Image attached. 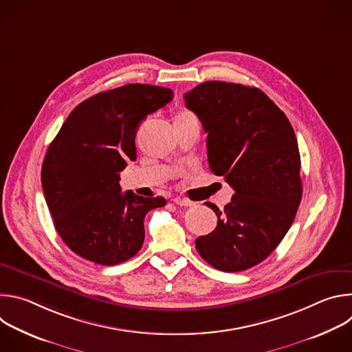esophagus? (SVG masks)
<instances>
[{
    "instance_id": "esophagus-1",
    "label": "esophagus",
    "mask_w": 352,
    "mask_h": 352,
    "mask_svg": "<svg viewBox=\"0 0 352 352\" xmlns=\"http://www.w3.org/2000/svg\"><path fill=\"white\" fill-rule=\"evenodd\" d=\"M174 204L178 206H193L195 205V202H192V200L185 199V197H175Z\"/></svg>"
}]
</instances>
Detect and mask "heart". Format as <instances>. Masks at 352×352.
Wrapping results in <instances>:
<instances>
[{"mask_svg": "<svg viewBox=\"0 0 352 352\" xmlns=\"http://www.w3.org/2000/svg\"><path fill=\"white\" fill-rule=\"evenodd\" d=\"M188 117H193L192 114H189V113H179L177 117H175V120H182V118H188ZM174 120V121H175Z\"/></svg>", "mask_w": 352, "mask_h": 352, "instance_id": "1", "label": "heart"}]
</instances>
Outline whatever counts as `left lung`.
I'll list each match as a JSON object with an SVG mask.
<instances>
[{"label":"left lung","mask_w":352,"mask_h":352,"mask_svg":"<svg viewBox=\"0 0 352 352\" xmlns=\"http://www.w3.org/2000/svg\"><path fill=\"white\" fill-rule=\"evenodd\" d=\"M185 104L208 133L212 173L235 192L223 212L206 202L219 221L196 250L221 272L254 267L285 236L302 199L295 132L256 87L209 80L185 93Z\"/></svg>","instance_id":"1"}]
</instances>
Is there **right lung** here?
Wrapping results in <instances>:
<instances>
[{
	"instance_id": "obj_1",
	"label": "right lung",
	"mask_w": 352,
	"mask_h": 352,
	"mask_svg": "<svg viewBox=\"0 0 352 352\" xmlns=\"http://www.w3.org/2000/svg\"><path fill=\"white\" fill-rule=\"evenodd\" d=\"M173 90L129 83L97 93L68 116L48 146L41 185L63 241L76 255L103 266L135 256L144 241V216L162 196L121 192L120 173L136 160L140 122L173 100Z\"/></svg>"
}]
</instances>
